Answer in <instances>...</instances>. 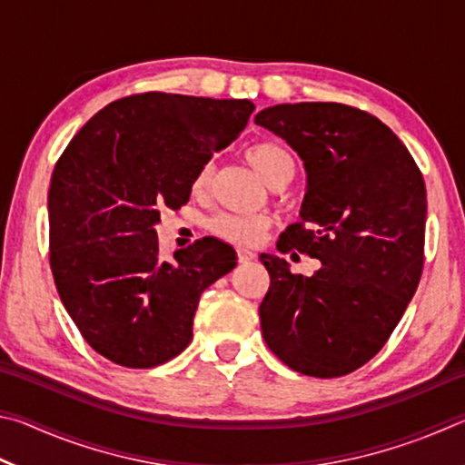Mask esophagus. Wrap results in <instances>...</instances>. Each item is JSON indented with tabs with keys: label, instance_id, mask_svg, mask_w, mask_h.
Returning <instances> with one entry per match:
<instances>
[{
	"label": "esophagus",
	"instance_id": "34e87169",
	"mask_svg": "<svg viewBox=\"0 0 465 465\" xmlns=\"http://www.w3.org/2000/svg\"><path fill=\"white\" fill-rule=\"evenodd\" d=\"M256 258V254L252 250H246V248H238V262L240 264H248Z\"/></svg>",
	"mask_w": 465,
	"mask_h": 465
}]
</instances>
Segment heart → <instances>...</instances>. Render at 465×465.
I'll use <instances>...</instances> for the list:
<instances>
[{"label":"heart","instance_id":"b5f03b06","mask_svg":"<svg viewBox=\"0 0 465 465\" xmlns=\"http://www.w3.org/2000/svg\"><path fill=\"white\" fill-rule=\"evenodd\" d=\"M246 160L254 168L261 178L271 188L287 186L295 178L297 162L289 149L277 143V141H261L246 149ZM213 162H204L196 170L193 178V193L204 194L213 183ZM209 230L217 238H222L238 246H254L262 240L269 230V217L264 215H238V213H222L209 222Z\"/></svg>","mask_w":465,"mask_h":465}]
</instances>
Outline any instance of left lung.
I'll list each match as a JSON object with an SVG mask.
<instances>
[{
	"mask_svg": "<svg viewBox=\"0 0 465 465\" xmlns=\"http://www.w3.org/2000/svg\"><path fill=\"white\" fill-rule=\"evenodd\" d=\"M254 123L285 139L308 172L302 222L281 233L277 250L322 262L303 277L285 258L261 254L271 274L258 308L264 342L297 373H352L388 342L419 287L422 174L388 124L355 106L277 104Z\"/></svg>",
	"mask_w": 465,
	"mask_h": 465,
	"instance_id": "8db88e82",
	"label": "left lung"
}]
</instances>
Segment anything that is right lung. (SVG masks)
Returning a JSON list of instances; mask_svg holds the SVG:
<instances>
[{
  "mask_svg": "<svg viewBox=\"0 0 465 465\" xmlns=\"http://www.w3.org/2000/svg\"><path fill=\"white\" fill-rule=\"evenodd\" d=\"M250 100L145 92L110 102L69 141L49 188V262L84 341L129 369L180 355L201 293L238 256L215 238L160 256L163 207L188 203L193 178L246 127Z\"/></svg>",
  "mask_w": 465,
  "mask_h": 465,
  "instance_id": "1",
  "label": "right lung"
}]
</instances>
